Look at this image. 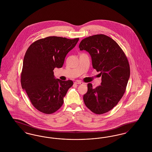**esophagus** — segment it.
I'll use <instances>...</instances> for the list:
<instances>
[{
  "label": "esophagus",
  "instance_id": "esophagus-1",
  "mask_svg": "<svg viewBox=\"0 0 152 152\" xmlns=\"http://www.w3.org/2000/svg\"><path fill=\"white\" fill-rule=\"evenodd\" d=\"M75 84H84L83 82L80 81L79 80H77L75 82Z\"/></svg>",
  "mask_w": 152,
  "mask_h": 152
}]
</instances>
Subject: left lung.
<instances>
[{
  "label": "left lung",
  "mask_w": 152,
  "mask_h": 152,
  "mask_svg": "<svg viewBox=\"0 0 152 152\" xmlns=\"http://www.w3.org/2000/svg\"><path fill=\"white\" fill-rule=\"evenodd\" d=\"M79 48L89 52L93 68L101 76V86L94 88L91 83L88 84L84 103L94 113H107L116 106L125 92L130 77L128 58L114 40L102 34L84 39Z\"/></svg>",
  "instance_id": "1"
}]
</instances>
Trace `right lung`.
<instances>
[{"label": "right lung", "instance_id": "obj_1", "mask_svg": "<svg viewBox=\"0 0 152 152\" xmlns=\"http://www.w3.org/2000/svg\"><path fill=\"white\" fill-rule=\"evenodd\" d=\"M79 38L49 36L37 40L28 47L24 57L21 85L33 106L45 114H52L63 105L72 80L55 79V68H61L67 53Z\"/></svg>", "mask_w": 152, "mask_h": 152}]
</instances>
